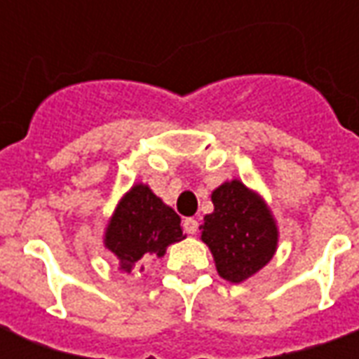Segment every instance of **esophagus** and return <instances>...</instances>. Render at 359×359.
<instances>
[{"label":"esophagus","instance_id":"esophagus-1","mask_svg":"<svg viewBox=\"0 0 359 359\" xmlns=\"http://www.w3.org/2000/svg\"><path fill=\"white\" fill-rule=\"evenodd\" d=\"M182 226H184V231L188 234H196V231H198V221L194 217H187L182 221Z\"/></svg>","mask_w":359,"mask_h":359}]
</instances>
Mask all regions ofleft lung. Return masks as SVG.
<instances>
[{"mask_svg":"<svg viewBox=\"0 0 359 359\" xmlns=\"http://www.w3.org/2000/svg\"><path fill=\"white\" fill-rule=\"evenodd\" d=\"M213 211L203 217L200 238L210 248L219 277L244 283L269 264L278 226L264 196L242 180H225L211 192Z\"/></svg>","mask_w":359,"mask_h":359,"instance_id":"left-lung-1","label":"left lung"}]
</instances>
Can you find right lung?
Returning a JSON list of instances; mask_svg holds the SVG:
<instances>
[{
	"label": "right lung",
	"mask_w": 359,
	"mask_h": 359,
	"mask_svg": "<svg viewBox=\"0 0 359 359\" xmlns=\"http://www.w3.org/2000/svg\"><path fill=\"white\" fill-rule=\"evenodd\" d=\"M184 238L179 215L144 182L121 196L103 231V246L126 275L144 271L148 262L163 257L171 244Z\"/></svg>",
	"instance_id": "add662e5"
}]
</instances>
